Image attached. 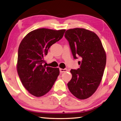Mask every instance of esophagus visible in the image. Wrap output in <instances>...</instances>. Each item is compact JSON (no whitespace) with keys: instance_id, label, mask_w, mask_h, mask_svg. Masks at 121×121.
<instances>
[{"instance_id":"34e87169","label":"esophagus","mask_w":121,"mask_h":121,"mask_svg":"<svg viewBox=\"0 0 121 121\" xmlns=\"http://www.w3.org/2000/svg\"><path fill=\"white\" fill-rule=\"evenodd\" d=\"M60 70V72L61 73H63V72H65L67 71V69H59Z\"/></svg>"}]
</instances>
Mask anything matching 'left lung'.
Segmentation results:
<instances>
[{
	"label": "left lung",
	"instance_id": "left-lung-1",
	"mask_svg": "<svg viewBox=\"0 0 121 121\" xmlns=\"http://www.w3.org/2000/svg\"><path fill=\"white\" fill-rule=\"evenodd\" d=\"M74 58L79 56L80 67L71 69L72 75L68 83L69 91L79 99H85L96 91L103 76L106 54L96 34L83 28L69 29L65 33Z\"/></svg>",
	"mask_w": 121,
	"mask_h": 121
}]
</instances>
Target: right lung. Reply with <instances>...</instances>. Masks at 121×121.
Here are the masks:
<instances>
[{
	"label": "right lung",
	"mask_w": 121,
	"mask_h": 121,
	"mask_svg": "<svg viewBox=\"0 0 121 121\" xmlns=\"http://www.w3.org/2000/svg\"><path fill=\"white\" fill-rule=\"evenodd\" d=\"M65 30L39 29L25 36L18 49L17 71L30 94L41 97L49 91L60 73L59 68L43 65L51 45L62 38Z\"/></svg>",
	"instance_id": "add662e5"
}]
</instances>
